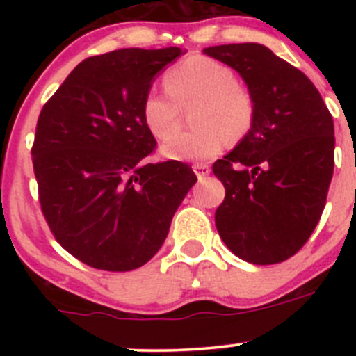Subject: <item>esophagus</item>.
I'll use <instances>...</instances> for the list:
<instances>
[{
    "instance_id": "1",
    "label": "esophagus",
    "mask_w": 356,
    "mask_h": 356,
    "mask_svg": "<svg viewBox=\"0 0 356 356\" xmlns=\"http://www.w3.org/2000/svg\"><path fill=\"white\" fill-rule=\"evenodd\" d=\"M193 170H195L196 177H198L200 181H201V179L207 177V175H210V167H208V165H204V163L193 165Z\"/></svg>"
}]
</instances>
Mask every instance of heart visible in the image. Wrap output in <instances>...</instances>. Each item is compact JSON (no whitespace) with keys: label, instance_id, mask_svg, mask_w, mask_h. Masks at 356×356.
Masks as SVG:
<instances>
[{"label":"heart","instance_id":"1","mask_svg":"<svg viewBox=\"0 0 356 356\" xmlns=\"http://www.w3.org/2000/svg\"><path fill=\"white\" fill-rule=\"evenodd\" d=\"M163 91H149L141 113L156 139L177 130L180 108L197 103L192 120L197 129L172 136L161 146L168 160L201 161L217 156L227 139L239 141L251 131L257 113L253 95L236 81L231 67L208 56H191L165 74Z\"/></svg>","mask_w":356,"mask_h":356}]
</instances>
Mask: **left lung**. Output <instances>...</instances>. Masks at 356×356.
I'll return each instance as SVG.
<instances>
[{
    "mask_svg": "<svg viewBox=\"0 0 356 356\" xmlns=\"http://www.w3.org/2000/svg\"><path fill=\"white\" fill-rule=\"evenodd\" d=\"M257 103L251 131L213 163L225 198L215 225L225 246L254 265L288 260L324 211L334 172L332 117L310 79L257 42L210 46Z\"/></svg>",
    "mask_w": 356,
    "mask_h": 356,
    "instance_id": "1",
    "label": "left lung"
}]
</instances>
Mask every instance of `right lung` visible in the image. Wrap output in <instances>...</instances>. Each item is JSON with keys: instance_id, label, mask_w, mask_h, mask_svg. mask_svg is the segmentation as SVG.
I'll return each instance as SVG.
<instances>
[{"instance_id": "add662e5", "label": "right lung", "mask_w": 356, "mask_h": 356, "mask_svg": "<svg viewBox=\"0 0 356 356\" xmlns=\"http://www.w3.org/2000/svg\"><path fill=\"white\" fill-rule=\"evenodd\" d=\"M181 48L91 56L42 106L32 163L53 236L92 268L129 272L152 260L198 181L188 163H149L156 141L143 99Z\"/></svg>"}]
</instances>
